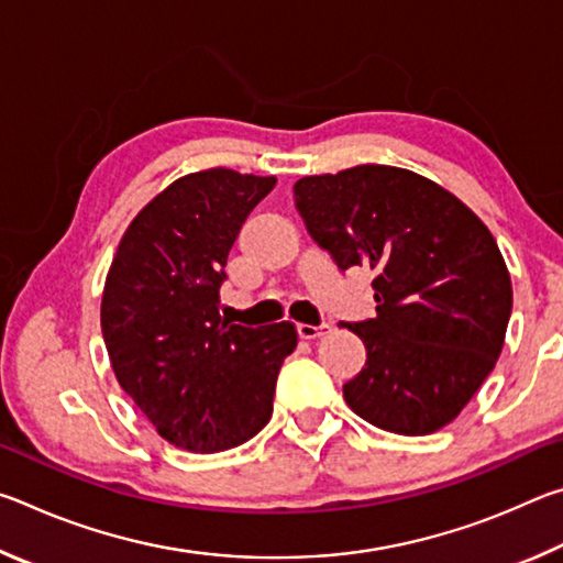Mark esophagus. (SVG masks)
<instances>
[{"instance_id": "esophagus-1", "label": "esophagus", "mask_w": 563, "mask_h": 563, "mask_svg": "<svg viewBox=\"0 0 563 563\" xmlns=\"http://www.w3.org/2000/svg\"><path fill=\"white\" fill-rule=\"evenodd\" d=\"M328 332H330L328 322H320V325H305V322H300V325H298V335L302 340H316V338L328 335Z\"/></svg>"}]
</instances>
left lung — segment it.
Listing matches in <instances>:
<instances>
[{"label":"left lung","mask_w":563,"mask_h":563,"mask_svg":"<svg viewBox=\"0 0 563 563\" xmlns=\"http://www.w3.org/2000/svg\"><path fill=\"white\" fill-rule=\"evenodd\" d=\"M292 194L340 271L375 273V318L342 322L367 350L342 385L347 405L397 434L450 424L497 365L511 316L489 228L450 190L395 166L305 176Z\"/></svg>","instance_id":"obj_1"}]
</instances>
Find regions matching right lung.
I'll return each instance as SVG.
<instances>
[{
  "instance_id": "right-lung-1",
  "label": "right lung",
  "mask_w": 563,
  "mask_h": 563,
  "mask_svg": "<svg viewBox=\"0 0 563 563\" xmlns=\"http://www.w3.org/2000/svg\"><path fill=\"white\" fill-rule=\"evenodd\" d=\"M275 176L188 174L133 218L101 298V332L119 385L156 432L188 452H223L273 415L290 322L231 325L218 312L225 263Z\"/></svg>"
}]
</instances>
